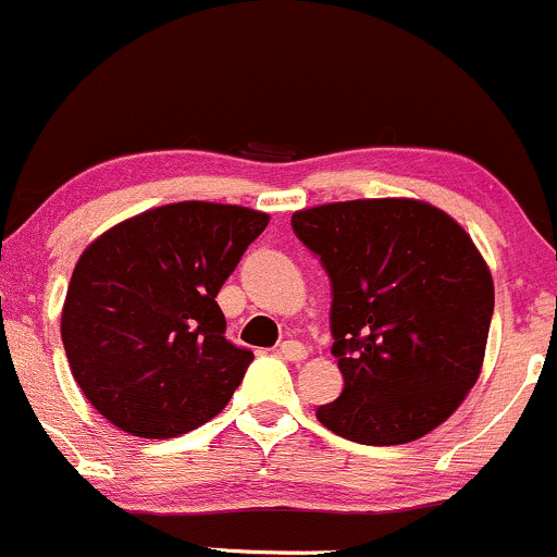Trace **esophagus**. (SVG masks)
Segmentation results:
<instances>
[{
	"label": "esophagus",
	"instance_id": "34e87169",
	"mask_svg": "<svg viewBox=\"0 0 557 557\" xmlns=\"http://www.w3.org/2000/svg\"><path fill=\"white\" fill-rule=\"evenodd\" d=\"M278 355L284 357V360L297 362V360H302V357H306V346H302L300 341H284V344L278 346Z\"/></svg>",
	"mask_w": 557,
	"mask_h": 557
}]
</instances>
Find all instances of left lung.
<instances>
[{"instance_id":"left-lung-1","label":"left lung","mask_w":557,"mask_h":557,"mask_svg":"<svg viewBox=\"0 0 557 557\" xmlns=\"http://www.w3.org/2000/svg\"><path fill=\"white\" fill-rule=\"evenodd\" d=\"M330 278L344 389L317 409L327 431L393 447L442 425L476 384L493 278L468 233L420 200H349L292 216Z\"/></svg>"}]
</instances>
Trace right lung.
Returning <instances> with one entry per match:
<instances>
[{
  "label": "right lung",
  "instance_id": "right-lung-1",
  "mask_svg": "<svg viewBox=\"0 0 557 557\" xmlns=\"http://www.w3.org/2000/svg\"><path fill=\"white\" fill-rule=\"evenodd\" d=\"M268 213L173 202L115 224L81 255L62 311L70 368L108 422L173 438L230 404L251 349L224 338L216 295Z\"/></svg>",
  "mask_w": 557,
  "mask_h": 557
}]
</instances>
